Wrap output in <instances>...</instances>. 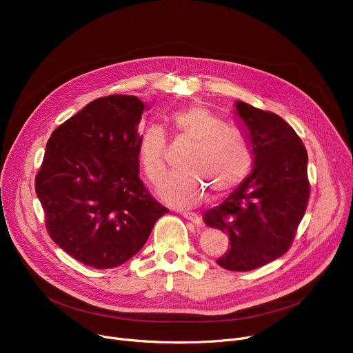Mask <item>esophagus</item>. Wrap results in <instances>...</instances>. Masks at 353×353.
Returning a JSON list of instances; mask_svg holds the SVG:
<instances>
[{
	"instance_id": "1",
	"label": "esophagus",
	"mask_w": 353,
	"mask_h": 353,
	"mask_svg": "<svg viewBox=\"0 0 353 353\" xmlns=\"http://www.w3.org/2000/svg\"><path fill=\"white\" fill-rule=\"evenodd\" d=\"M181 214H183L184 217H186L188 220H190L192 223H194V225H197V226L201 225V217H200L197 213H193V212H183Z\"/></svg>"
}]
</instances>
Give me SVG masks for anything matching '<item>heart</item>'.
I'll use <instances>...</instances> for the list:
<instances>
[{
	"label": "heart",
	"mask_w": 353,
	"mask_h": 353,
	"mask_svg": "<svg viewBox=\"0 0 353 353\" xmlns=\"http://www.w3.org/2000/svg\"><path fill=\"white\" fill-rule=\"evenodd\" d=\"M172 133L177 139L194 143L184 169L172 174L160 186V196L173 206L189 208L206 197L225 196L236 189L249 174L253 150L249 139L239 128L226 125L206 107L180 108L169 117ZM167 137L160 125H145L137 139V159L147 179L159 184L165 173Z\"/></svg>",
	"instance_id": "b5f03b06"
}]
</instances>
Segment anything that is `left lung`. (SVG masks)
<instances>
[{
	"label": "left lung",
	"mask_w": 353,
	"mask_h": 353,
	"mask_svg": "<svg viewBox=\"0 0 353 353\" xmlns=\"http://www.w3.org/2000/svg\"><path fill=\"white\" fill-rule=\"evenodd\" d=\"M253 150V170L219 206L209 228L228 233L230 249L217 265L233 272L262 268L293 243L310 196L307 152L294 130L272 111L236 103Z\"/></svg>",
	"instance_id": "left-lung-1"
}]
</instances>
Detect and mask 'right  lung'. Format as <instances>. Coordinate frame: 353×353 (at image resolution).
Segmentation results:
<instances>
[{
    "mask_svg": "<svg viewBox=\"0 0 353 353\" xmlns=\"http://www.w3.org/2000/svg\"><path fill=\"white\" fill-rule=\"evenodd\" d=\"M143 110L136 96L100 97L60 124L47 143L35 176L46 228L55 243L87 266L123 265L169 212L139 177Z\"/></svg>",
    "mask_w": 353,
    "mask_h": 353,
    "instance_id": "1",
    "label": "right lung"
}]
</instances>
